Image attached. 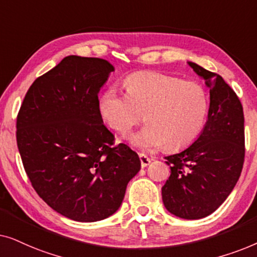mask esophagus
<instances>
[{"mask_svg": "<svg viewBox=\"0 0 257 257\" xmlns=\"http://www.w3.org/2000/svg\"><path fill=\"white\" fill-rule=\"evenodd\" d=\"M139 159H140V164H142V167L149 166L150 163H151L150 158L147 157L146 154H144V153H139Z\"/></svg>", "mask_w": 257, "mask_h": 257, "instance_id": "34e87169", "label": "esophagus"}]
</instances>
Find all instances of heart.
I'll return each mask as SVG.
<instances>
[{"mask_svg": "<svg viewBox=\"0 0 257 257\" xmlns=\"http://www.w3.org/2000/svg\"><path fill=\"white\" fill-rule=\"evenodd\" d=\"M124 85L127 95L114 89L103 93L99 111L108 126L124 136L146 118L150 124L132 137L137 147L150 151L166 145L168 151H179L201 135L209 103L199 83L144 71L126 77Z\"/></svg>", "mask_w": 257, "mask_h": 257, "instance_id": "b5f03b06", "label": "heart"}]
</instances>
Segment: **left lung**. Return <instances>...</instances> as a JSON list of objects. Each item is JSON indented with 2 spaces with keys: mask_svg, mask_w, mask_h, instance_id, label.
Returning a JSON list of instances; mask_svg holds the SVG:
<instances>
[{
  "mask_svg": "<svg viewBox=\"0 0 257 257\" xmlns=\"http://www.w3.org/2000/svg\"><path fill=\"white\" fill-rule=\"evenodd\" d=\"M209 87L203 131L180 153L165 157L171 175L161 188L168 212L186 220L202 219L219 208L236 185L244 161L243 107L217 73L188 62Z\"/></svg>",
  "mask_w": 257,
  "mask_h": 257,
  "instance_id": "left-lung-1",
  "label": "left lung"
}]
</instances>
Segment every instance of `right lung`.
I'll return each instance as SVG.
<instances>
[{
  "instance_id": "obj_1",
  "label": "right lung",
  "mask_w": 257,
  "mask_h": 257,
  "mask_svg": "<svg viewBox=\"0 0 257 257\" xmlns=\"http://www.w3.org/2000/svg\"><path fill=\"white\" fill-rule=\"evenodd\" d=\"M114 71L101 58L68 56L35 80L17 114L26 173L52 209L79 222L115 213L140 170L138 154L103 124L98 92Z\"/></svg>"
}]
</instances>
